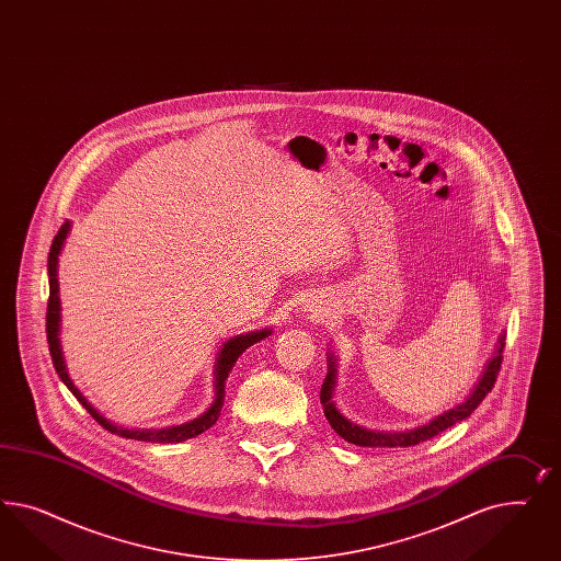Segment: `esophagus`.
Masks as SVG:
<instances>
[{
  "label": "esophagus",
  "instance_id": "34e87169",
  "mask_svg": "<svg viewBox=\"0 0 561 561\" xmlns=\"http://www.w3.org/2000/svg\"><path fill=\"white\" fill-rule=\"evenodd\" d=\"M310 312H314V310H310Z\"/></svg>",
  "mask_w": 561,
  "mask_h": 561
}]
</instances>
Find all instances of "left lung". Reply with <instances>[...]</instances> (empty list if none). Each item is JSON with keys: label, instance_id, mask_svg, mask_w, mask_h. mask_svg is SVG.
<instances>
[{"label": "left lung", "instance_id": "1", "mask_svg": "<svg viewBox=\"0 0 561 561\" xmlns=\"http://www.w3.org/2000/svg\"><path fill=\"white\" fill-rule=\"evenodd\" d=\"M506 345V335H500L495 352L490 357L485 370L481 374L476 389L471 394L457 405V408L448 409L440 413L438 417H434L432 422L413 427L408 432H374V430H366L362 425L350 422L347 417H343L335 403H333V391H335V380H337V366H335V357L329 354V373L324 376L323 387H321V403H323L324 417L329 420L331 427L340 434L343 440L352 442L356 446H378V448H397V446H415L420 442L430 440L434 436H438L444 430H448L450 425L459 424L462 420H467L477 405L485 399V394L492 391L495 385V378L500 373L502 366V352Z\"/></svg>", "mask_w": 561, "mask_h": 561}]
</instances>
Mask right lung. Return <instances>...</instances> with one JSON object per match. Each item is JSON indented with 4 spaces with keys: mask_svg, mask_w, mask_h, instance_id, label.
<instances>
[{
    "mask_svg": "<svg viewBox=\"0 0 561 561\" xmlns=\"http://www.w3.org/2000/svg\"><path fill=\"white\" fill-rule=\"evenodd\" d=\"M69 221H66L59 232L53 238L51 251H49V263H47V270H49V302H47V341H49V352H51L53 366L59 374V378L66 382L69 391L73 392V397L84 405L85 411L99 422V424L117 434L123 438H129V440H141V442H162V444H174V442H185L188 438H195L199 436L202 432H205L207 427L218 422L220 417L221 405H224V392H226V380H228V374L232 370V366L237 364L238 356L244 354L253 343L256 341L265 340L267 335H272L270 329H261V331H253V333H244V335H237L232 340L226 341L221 345L220 352H218V359H216V399L214 403L209 405L207 411H204V415L185 422L181 425H172V427H160V430H127V427H121V425L111 424L106 417H102L101 413L96 409L92 408L88 401H85L84 394L76 389V385L71 382L68 370H66V362H64V354H61V345H59V284H57V259L61 253V247H64V240L68 237Z\"/></svg>",
    "mask_w": 561,
    "mask_h": 561,
    "instance_id": "obj_1",
    "label": "right lung"
}]
</instances>
